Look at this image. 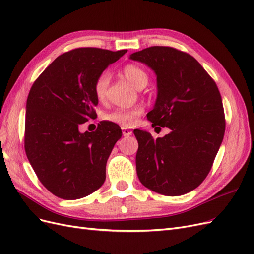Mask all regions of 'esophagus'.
<instances>
[{
  "label": "esophagus",
  "instance_id": "esophagus-1",
  "mask_svg": "<svg viewBox=\"0 0 254 254\" xmlns=\"http://www.w3.org/2000/svg\"><path fill=\"white\" fill-rule=\"evenodd\" d=\"M131 134H132L131 130H129L127 128H123V135H124V136H129V135H131Z\"/></svg>",
  "mask_w": 254,
  "mask_h": 254
}]
</instances>
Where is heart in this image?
I'll use <instances>...</instances> for the list:
<instances>
[{
	"label": "heart",
	"mask_w": 254,
	"mask_h": 254,
	"mask_svg": "<svg viewBox=\"0 0 254 254\" xmlns=\"http://www.w3.org/2000/svg\"><path fill=\"white\" fill-rule=\"evenodd\" d=\"M124 77L136 89L144 88L148 82V74L144 68L136 64H127L122 70ZM110 76L108 73H103L98 76L94 82V94L98 101H104L106 97L107 88L109 86ZM143 113L141 106L132 107L129 109H117L105 114V119L122 127H132L136 124Z\"/></svg>",
	"instance_id": "obj_1"
}]
</instances>
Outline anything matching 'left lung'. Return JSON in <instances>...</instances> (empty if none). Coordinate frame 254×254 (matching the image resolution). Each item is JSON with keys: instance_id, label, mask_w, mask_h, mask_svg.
I'll use <instances>...</instances> for the list:
<instances>
[{"instance_id": "left-lung-1", "label": "left lung", "mask_w": 254, "mask_h": 254, "mask_svg": "<svg viewBox=\"0 0 254 254\" xmlns=\"http://www.w3.org/2000/svg\"><path fill=\"white\" fill-rule=\"evenodd\" d=\"M129 59L156 74L157 98L147 119L152 127L171 129L157 140L147 131L134 130L137 177L158 194H187L205 179L224 139L226 123L218 88L194 57L173 48H147Z\"/></svg>"}]
</instances>
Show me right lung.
Listing matches in <instances>:
<instances>
[{"instance_id":"right-lung-1","label":"right lung","mask_w":254,"mask_h":254,"mask_svg":"<svg viewBox=\"0 0 254 254\" xmlns=\"http://www.w3.org/2000/svg\"><path fill=\"white\" fill-rule=\"evenodd\" d=\"M126 52L81 48L64 53L29 91L25 152L41 183L59 198L86 197L105 182L107 160L122 130L109 121L93 132H80L79 126L96 117V78Z\"/></svg>"}]
</instances>
